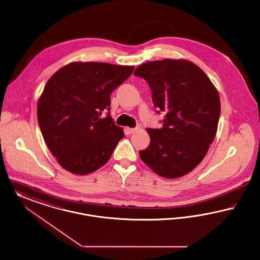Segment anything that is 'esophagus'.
<instances>
[{"label":"esophagus","instance_id":"obj_1","mask_svg":"<svg viewBox=\"0 0 260 260\" xmlns=\"http://www.w3.org/2000/svg\"><path fill=\"white\" fill-rule=\"evenodd\" d=\"M126 131H127L128 133L132 134V133H135V132H136L137 128H126Z\"/></svg>","mask_w":260,"mask_h":260}]
</instances>
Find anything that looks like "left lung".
I'll return each mask as SVG.
<instances>
[{
	"label": "left lung",
	"mask_w": 260,
	"mask_h": 260,
	"mask_svg": "<svg viewBox=\"0 0 260 260\" xmlns=\"http://www.w3.org/2000/svg\"><path fill=\"white\" fill-rule=\"evenodd\" d=\"M135 76L151 90L156 113H164L160 129L149 128L150 146L141 159L159 176L174 179L194 169L216 135L220 99L205 72L184 59L150 61Z\"/></svg>",
	"instance_id": "left-lung-1"
}]
</instances>
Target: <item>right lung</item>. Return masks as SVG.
<instances>
[{
	"instance_id": "1",
	"label": "right lung",
	"mask_w": 260,
	"mask_h": 260,
	"mask_svg": "<svg viewBox=\"0 0 260 260\" xmlns=\"http://www.w3.org/2000/svg\"><path fill=\"white\" fill-rule=\"evenodd\" d=\"M133 70L107 62H72L49 79L38 102V123L66 170L86 175L109 161L124 137L110 117V95Z\"/></svg>"
}]
</instances>
